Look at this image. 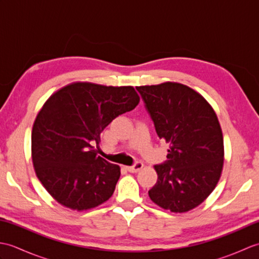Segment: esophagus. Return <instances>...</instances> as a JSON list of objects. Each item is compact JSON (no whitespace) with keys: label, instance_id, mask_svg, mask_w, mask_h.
I'll return each instance as SVG.
<instances>
[{"label":"esophagus","instance_id":"esophagus-1","mask_svg":"<svg viewBox=\"0 0 259 259\" xmlns=\"http://www.w3.org/2000/svg\"><path fill=\"white\" fill-rule=\"evenodd\" d=\"M142 168H144V163L138 161V162H136L134 166L126 167V170H128V171H130V172H138V171H140Z\"/></svg>","mask_w":259,"mask_h":259}]
</instances>
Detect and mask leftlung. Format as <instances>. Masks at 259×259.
<instances>
[{"instance_id":"left-lung-1","label":"left lung","mask_w":259,"mask_h":259,"mask_svg":"<svg viewBox=\"0 0 259 259\" xmlns=\"http://www.w3.org/2000/svg\"><path fill=\"white\" fill-rule=\"evenodd\" d=\"M157 135L170 144L168 160L156 164L150 199L171 212L199 206L216 188L224 166V138L216 112L191 88L177 82L137 87Z\"/></svg>"}]
</instances>
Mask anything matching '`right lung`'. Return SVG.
<instances>
[{
    "label": "right lung",
    "instance_id": "right-lung-1",
    "mask_svg": "<svg viewBox=\"0 0 259 259\" xmlns=\"http://www.w3.org/2000/svg\"><path fill=\"white\" fill-rule=\"evenodd\" d=\"M140 101L131 85L73 82L43 104L32 128L31 155L37 179L60 205L89 210L112 196L120 167L97 156L103 129Z\"/></svg>",
    "mask_w": 259,
    "mask_h": 259
}]
</instances>
